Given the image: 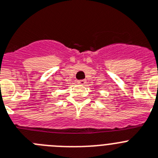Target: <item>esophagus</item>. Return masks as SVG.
Masks as SVG:
<instances>
[{"label":"esophagus","instance_id":"1","mask_svg":"<svg viewBox=\"0 0 158 158\" xmlns=\"http://www.w3.org/2000/svg\"><path fill=\"white\" fill-rule=\"evenodd\" d=\"M78 83L79 84H80V85H84L86 83V80L85 79H80V80H78Z\"/></svg>","mask_w":158,"mask_h":158}]
</instances>
